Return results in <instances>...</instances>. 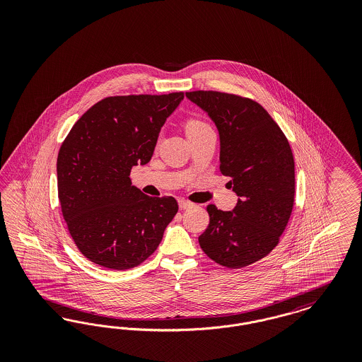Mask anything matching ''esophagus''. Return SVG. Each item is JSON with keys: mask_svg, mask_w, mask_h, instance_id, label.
I'll return each mask as SVG.
<instances>
[{"mask_svg": "<svg viewBox=\"0 0 362 362\" xmlns=\"http://www.w3.org/2000/svg\"><path fill=\"white\" fill-rule=\"evenodd\" d=\"M192 206V204L189 202V201H185V199H179V207L180 209H189V207Z\"/></svg>", "mask_w": 362, "mask_h": 362, "instance_id": "esophagus-1", "label": "esophagus"}]
</instances>
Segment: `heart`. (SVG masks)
<instances>
[{"label": "heart", "mask_w": 362, "mask_h": 362, "mask_svg": "<svg viewBox=\"0 0 362 362\" xmlns=\"http://www.w3.org/2000/svg\"><path fill=\"white\" fill-rule=\"evenodd\" d=\"M207 127H209V126H207V123H205L204 121H201V119H189V121L186 123V133H187V134L197 133V132L205 130Z\"/></svg>", "instance_id": "obj_1"}]
</instances>
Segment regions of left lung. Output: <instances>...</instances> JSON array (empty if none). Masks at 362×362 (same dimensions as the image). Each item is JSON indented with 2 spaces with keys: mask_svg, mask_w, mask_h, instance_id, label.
Segmentation results:
<instances>
[{
  "mask_svg": "<svg viewBox=\"0 0 362 362\" xmlns=\"http://www.w3.org/2000/svg\"><path fill=\"white\" fill-rule=\"evenodd\" d=\"M216 123L220 171L239 199L232 211L206 207L210 223L198 238L216 263L240 269L269 255L284 233L294 202L289 141L260 104L217 90L186 92Z\"/></svg>",
  "mask_w": 362,
  "mask_h": 362,
  "instance_id": "obj_1",
  "label": "left lung"
}]
</instances>
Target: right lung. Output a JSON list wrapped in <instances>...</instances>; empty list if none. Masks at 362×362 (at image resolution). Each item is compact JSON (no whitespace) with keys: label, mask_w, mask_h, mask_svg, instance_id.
<instances>
[{"label":"right lung","mask_w":362,"mask_h":362,"mask_svg":"<svg viewBox=\"0 0 362 362\" xmlns=\"http://www.w3.org/2000/svg\"><path fill=\"white\" fill-rule=\"evenodd\" d=\"M183 98V92L105 98L62 142L58 198L71 239L90 262L126 270L158 247L177 202L145 195L129 176L134 165L151 161L163 124Z\"/></svg>","instance_id":"1"}]
</instances>
